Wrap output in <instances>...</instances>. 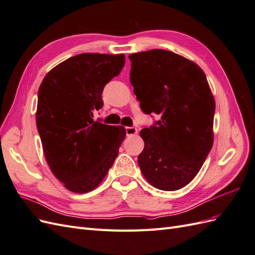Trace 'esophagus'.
Segmentation results:
<instances>
[{"label":"esophagus","instance_id":"1","mask_svg":"<svg viewBox=\"0 0 255 255\" xmlns=\"http://www.w3.org/2000/svg\"><path fill=\"white\" fill-rule=\"evenodd\" d=\"M126 132H127L128 136H132V135H136L138 133V129L134 127H127Z\"/></svg>","mask_w":255,"mask_h":255}]
</instances>
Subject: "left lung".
<instances>
[{
	"label": "left lung",
	"instance_id": "1",
	"mask_svg": "<svg viewBox=\"0 0 255 255\" xmlns=\"http://www.w3.org/2000/svg\"><path fill=\"white\" fill-rule=\"evenodd\" d=\"M129 81L145 114L160 115L141 129L138 165L160 190H177L198 174L214 142L215 99L205 73L179 54L154 49L128 55Z\"/></svg>",
	"mask_w": 255,
	"mask_h": 255
}]
</instances>
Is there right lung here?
I'll use <instances>...</instances> for the list:
<instances>
[{
	"label": "right lung",
	"mask_w": 255,
	"mask_h": 255,
	"mask_svg": "<svg viewBox=\"0 0 255 255\" xmlns=\"http://www.w3.org/2000/svg\"><path fill=\"white\" fill-rule=\"evenodd\" d=\"M125 63V54L83 53L54 67L41 82L36 123L43 154L70 191L97 188L118 155L126 128L92 118L103 107L104 86Z\"/></svg>",
	"instance_id": "right-lung-1"
}]
</instances>
